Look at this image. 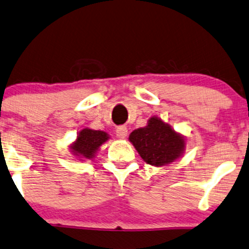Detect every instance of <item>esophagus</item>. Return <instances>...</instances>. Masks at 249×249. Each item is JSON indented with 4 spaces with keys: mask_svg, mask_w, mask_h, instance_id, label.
Instances as JSON below:
<instances>
[{
    "mask_svg": "<svg viewBox=\"0 0 249 249\" xmlns=\"http://www.w3.org/2000/svg\"><path fill=\"white\" fill-rule=\"evenodd\" d=\"M115 132H117V136L119 138H125V136L128 135V128L124 127V125H119Z\"/></svg>",
    "mask_w": 249,
    "mask_h": 249,
    "instance_id": "34e87169",
    "label": "esophagus"
}]
</instances>
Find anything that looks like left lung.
Masks as SVG:
<instances>
[{"mask_svg":"<svg viewBox=\"0 0 249 249\" xmlns=\"http://www.w3.org/2000/svg\"><path fill=\"white\" fill-rule=\"evenodd\" d=\"M129 141L145 162L156 167L178 159L185 148L184 137L157 117L151 118L146 127L132 131Z\"/></svg>","mask_w":249,"mask_h":249,"instance_id":"left-lung-1","label":"left lung"}]
</instances>
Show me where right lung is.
<instances>
[{
  "instance_id": "obj_1",
  "label": "right lung",
  "mask_w": 249,
  "mask_h": 249,
  "mask_svg": "<svg viewBox=\"0 0 249 249\" xmlns=\"http://www.w3.org/2000/svg\"><path fill=\"white\" fill-rule=\"evenodd\" d=\"M107 140L108 135L105 131L85 128L79 132L76 141L71 145V152L80 158V160L92 159L99 146Z\"/></svg>"
}]
</instances>
